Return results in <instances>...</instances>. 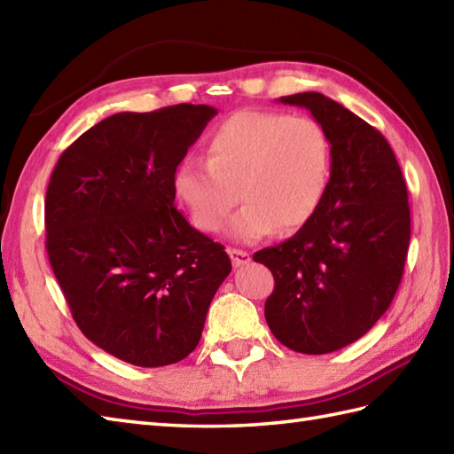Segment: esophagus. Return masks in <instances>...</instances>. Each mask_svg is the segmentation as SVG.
Wrapping results in <instances>:
<instances>
[{
    "label": "esophagus",
    "mask_w": 454,
    "mask_h": 454,
    "mask_svg": "<svg viewBox=\"0 0 454 454\" xmlns=\"http://www.w3.org/2000/svg\"><path fill=\"white\" fill-rule=\"evenodd\" d=\"M228 254H230V257H232L234 267H244V265H247L249 262H252V255H249L247 252H244V249L230 247Z\"/></svg>",
    "instance_id": "1"
}]
</instances>
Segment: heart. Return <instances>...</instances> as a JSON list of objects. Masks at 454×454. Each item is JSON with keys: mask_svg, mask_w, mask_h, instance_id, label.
<instances>
[{"mask_svg": "<svg viewBox=\"0 0 454 454\" xmlns=\"http://www.w3.org/2000/svg\"><path fill=\"white\" fill-rule=\"evenodd\" d=\"M332 176V140L312 117L239 111L210 132L207 160L185 158L173 191L202 232H216L244 200L228 234L255 242L278 230L291 234L314 218ZM239 195H235V191Z\"/></svg>", "mask_w": 454, "mask_h": 454, "instance_id": "obj_1", "label": "heart"}]
</instances>
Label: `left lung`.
Masks as SVG:
<instances>
[{
    "label": "left lung",
    "mask_w": 454,
    "mask_h": 454,
    "mask_svg": "<svg viewBox=\"0 0 454 454\" xmlns=\"http://www.w3.org/2000/svg\"><path fill=\"white\" fill-rule=\"evenodd\" d=\"M306 107L332 140V176L314 218L254 254L273 273L269 330L304 355L341 349L388 310L410 247L408 187L387 138L322 93L281 98Z\"/></svg>",
    "instance_id": "obj_1"
}]
</instances>
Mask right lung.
<instances>
[{
  "mask_svg": "<svg viewBox=\"0 0 454 454\" xmlns=\"http://www.w3.org/2000/svg\"><path fill=\"white\" fill-rule=\"evenodd\" d=\"M216 109L117 113L67 146L44 202L46 252L82 333L137 366L195 349L232 263L181 215L173 173Z\"/></svg>",
  "mask_w": 454,
  "mask_h": 454,
  "instance_id": "1",
  "label": "right lung"
}]
</instances>
